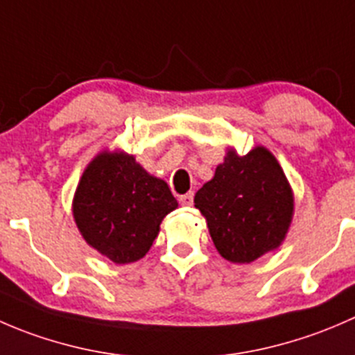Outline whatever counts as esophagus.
I'll use <instances>...</instances> for the list:
<instances>
[{"label":"esophagus","instance_id":"34e87169","mask_svg":"<svg viewBox=\"0 0 355 355\" xmlns=\"http://www.w3.org/2000/svg\"><path fill=\"white\" fill-rule=\"evenodd\" d=\"M179 203L182 207H191L193 205V193H186V195L179 196Z\"/></svg>","mask_w":355,"mask_h":355}]
</instances>
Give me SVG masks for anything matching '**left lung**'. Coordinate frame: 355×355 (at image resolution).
<instances>
[{
  "label": "left lung",
  "mask_w": 355,
  "mask_h": 355,
  "mask_svg": "<svg viewBox=\"0 0 355 355\" xmlns=\"http://www.w3.org/2000/svg\"><path fill=\"white\" fill-rule=\"evenodd\" d=\"M217 252L248 264L285 240L293 216V193L278 160L264 146L240 157L227 150L216 174L195 195Z\"/></svg>",
  "instance_id": "8db88e82"
}]
</instances>
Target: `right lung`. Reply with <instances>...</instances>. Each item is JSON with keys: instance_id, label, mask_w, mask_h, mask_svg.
I'll return each mask as SVG.
<instances>
[{"instance_id": "right-lung-1", "label": "right lung", "mask_w": 355, "mask_h": 355, "mask_svg": "<svg viewBox=\"0 0 355 355\" xmlns=\"http://www.w3.org/2000/svg\"><path fill=\"white\" fill-rule=\"evenodd\" d=\"M174 209L178 200L167 182L124 152L98 153L83 173L72 203L84 240L115 264L145 257L160 223Z\"/></svg>"}]
</instances>
